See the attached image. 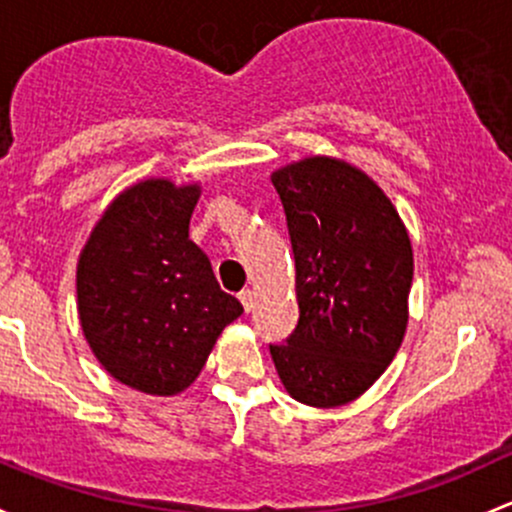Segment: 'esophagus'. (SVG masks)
Masks as SVG:
<instances>
[{
  "mask_svg": "<svg viewBox=\"0 0 512 512\" xmlns=\"http://www.w3.org/2000/svg\"><path fill=\"white\" fill-rule=\"evenodd\" d=\"M240 301H242V306H245L247 314H250V311L255 309V292H252V289H242Z\"/></svg>",
  "mask_w": 512,
  "mask_h": 512,
  "instance_id": "1",
  "label": "esophagus"
}]
</instances>
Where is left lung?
Instances as JSON below:
<instances>
[{"instance_id": "obj_1", "label": "left lung", "mask_w": 512, "mask_h": 512, "mask_svg": "<svg viewBox=\"0 0 512 512\" xmlns=\"http://www.w3.org/2000/svg\"><path fill=\"white\" fill-rule=\"evenodd\" d=\"M297 267L299 321L270 353L294 400L333 407L363 395L407 328L412 245L363 171L311 157L274 171Z\"/></svg>"}]
</instances>
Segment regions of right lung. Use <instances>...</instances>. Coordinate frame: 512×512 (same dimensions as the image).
Wrapping results in <instances>:
<instances>
[{
    "label": "right lung",
    "instance_id": "right-lung-1",
    "mask_svg": "<svg viewBox=\"0 0 512 512\" xmlns=\"http://www.w3.org/2000/svg\"><path fill=\"white\" fill-rule=\"evenodd\" d=\"M201 188L149 179L95 225L78 262V311L107 373L149 395H176L206 365L242 304L223 292L188 238Z\"/></svg>",
    "mask_w": 512,
    "mask_h": 512
}]
</instances>
